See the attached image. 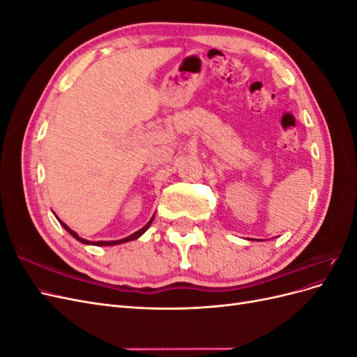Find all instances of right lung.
<instances>
[{
  "label": "right lung",
  "instance_id": "right-lung-1",
  "mask_svg": "<svg viewBox=\"0 0 357 357\" xmlns=\"http://www.w3.org/2000/svg\"><path fill=\"white\" fill-rule=\"evenodd\" d=\"M153 218H155V215H153ZM153 218L152 219H150L144 226H143V228L142 229H138L137 232H134V234H131V235H129V236H125V238H122V240H116V241H88V240H84V238H80V236L77 235V232H74L73 229H70L68 228V226L66 225V223H63L62 220H59L58 218V220H59V223H61V226H63V229H66L70 235H73L74 236V238L75 240H77V241H80V243H83V244H88V245H116V244H123V243H128V241H132V240H137V238H139V236H142L147 229H149V226L150 225H152V222H153Z\"/></svg>",
  "mask_w": 357,
  "mask_h": 357
}]
</instances>
